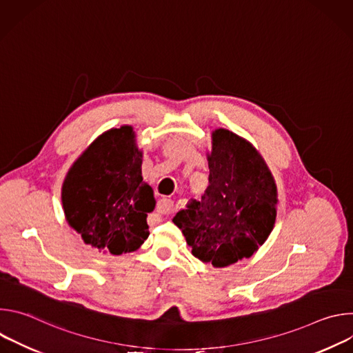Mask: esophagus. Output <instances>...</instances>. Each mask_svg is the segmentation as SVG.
<instances>
[{"instance_id":"obj_1","label":"esophagus","mask_w":353,"mask_h":353,"mask_svg":"<svg viewBox=\"0 0 353 353\" xmlns=\"http://www.w3.org/2000/svg\"><path fill=\"white\" fill-rule=\"evenodd\" d=\"M174 211V204L172 199H168V198H163L159 201L158 204V212L162 214V215H172Z\"/></svg>"}]
</instances>
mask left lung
Instances as JSON below:
<instances>
[{"label": "left lung", "instance_id": "8db88e82", "mask_svg": "<svg viewBox=\"0 0 353 353\" xmlns=\"http://www.w3.org/2000/svg\"><path fill=\"white\" fill-rule=\"evenodd\" d=\"M208 187L173 218L194 257L214 267L250 259L276 218V185L264 159L247 141L219 128L212 134Z\"/></svg>", "mask_w": 353, "mask_h": 353}]
</instances>
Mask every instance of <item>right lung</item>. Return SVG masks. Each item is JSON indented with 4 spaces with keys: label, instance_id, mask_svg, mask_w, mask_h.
<instances>
[{
    "label": "right lung",
    "instance_id": "obj_1",
    "mask_svg": "<svg viewBox=\"0 0 353 353\" xmlns=\"http://www.w3.org/2000/svg\"><path fill=\"white\" fill-rule=\"evenodd\" d=\"M131 127L100 135L68 172L63 185L65 218L82 240L120 256L148 239V214L157 201L141 174L142 154Z\"/></svg>",
    "mask_w": 353,
    "mask_h": 353
}]
</instances>
